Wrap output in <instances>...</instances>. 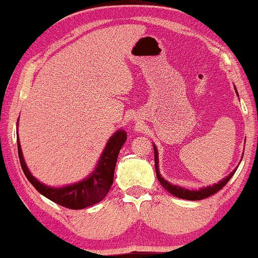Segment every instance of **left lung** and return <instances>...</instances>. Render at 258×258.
Wrapping results in <instances>:
<instances>
[{
    "label": "left lung",
    "instance_id": "left-lung-1",
    "mask_svg": "<svg viewBox=\"0 0 258 258\" xmlns=\"http://www.w3.org/2000/svg\"><path fill=\"white\" fill-rule=\"evenodd\" d=\"M237 95H238V92H237ZM154 153H155V170H156V176H157V179H159L160 184L162 185L163 187L169 192V194H172L173 196H175L178 198H182V200L201 201V200H204V198H207V197H210L212 195L216 194V192L221 190L223 186H225L229 181V179H231L232 175L234 174L235 170H237V169H234L231 174H228L226 178L220 180L218 184H214L213 186H207V187L200 188V190H187V188L180 187V186L170 184V182L167 181V180H164L162 176H161L160 169H159V151H157V148L155 147V145H154Z\"/></svg>",
    "mask_w": 258,
    "mask_h": 258
}]
</instances>
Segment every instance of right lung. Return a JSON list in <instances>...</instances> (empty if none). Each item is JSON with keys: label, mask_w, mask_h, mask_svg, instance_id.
I'll use <instances>...</instances> for the list:
<instances>
[{"label": "right lung", "mask_w": 258, "mask_h": 258, "mask_svg": "<svg viewBox=\"0 0 258 258\" xmlns=\"http://www.w3.org/2000/svg\"><path fill=\"white\" fill-rule=\"evenodd\" d=\"M17 138L18 154H19L21 168H23L24 174L26 175L27 180L33 185V187L40 195L62 207L68 208V209H84V208L91 207L101 202L109 192L114 180V170H115L117 156H119L121 147L125 144L127 135L123 130H119L114 133L105 145L94 172L86 179H83L82 181L72 185L62 186V187L46 186L31 174L24 160L18 135Z\"/></svg>", "instance_id": "obj_1"}]
</instances>
